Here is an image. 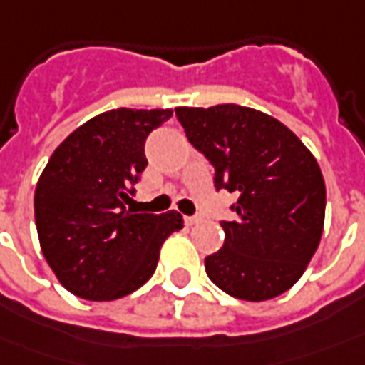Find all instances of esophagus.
Masks as SVG:
<instances>
[{
	"instance_id": "1",
	"label": "esophagus",
	"mask_w": 365,
	"mask_h": 365,
	"mask_svg": "<svg viewBox=\"0 0 365 365\" xmlns=\"http://www.w3.org/2000/svg\"><path fill=\"white\" fill-rule=\"evenodd\" d=\"M200 220H202V216H200V215L185 216V222H187L188 226H190V225H197V222H200Z\"/></svg>"
}]
</instances>
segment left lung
Listing matches in <instances>:
<instances>
[{"label": "left lung", "instance_id": "obj_1", "mask_svg": "<svg viewBox=\"0 0 365 365\" xmlns=\"http://www.w3.org/2000/svg\"><path fill=\"white\" fill-rule=\"evenodd\" d=\"M188 143L215 168V188L236 192L220 220L222 248L205 258L226 294L262 302L300 280L320 245L326 187L312 153L270 115L240 105L177 107Z\"/></svg>", "mask_w": 365, "mask_h": 365}]
</instances>
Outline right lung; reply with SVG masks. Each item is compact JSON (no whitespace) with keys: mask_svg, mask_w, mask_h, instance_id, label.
<instances>
[{"mask_svg":"<svg viewBox=\"0 0 365 365\" xmlns=\"http://www.w3.org/2000/svg\"><path fill=\"white\" fill-rule=\"evenodd\" d=\"M170 109H113L55 149L35 188V225L59 282L85 300H117L155 274L158 248L182 216L135 212L130 188L147 167L145 140Z\"/></svg>","mask_w":365,"mask_h":365,"instance_id":"right-lung-1","label":"right lung"}]
</instances>
